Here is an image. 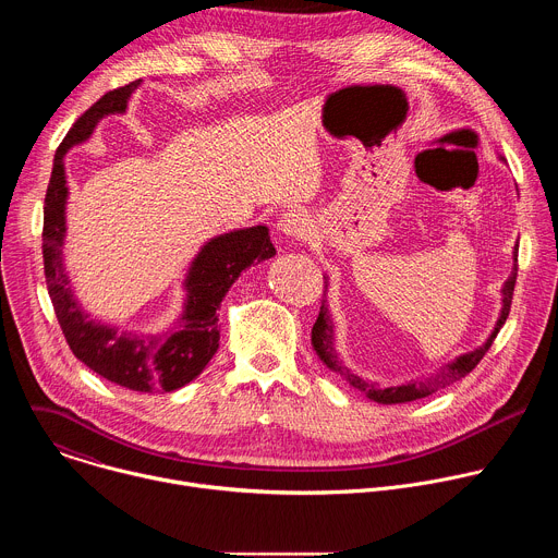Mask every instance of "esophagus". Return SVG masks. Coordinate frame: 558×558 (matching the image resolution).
Instances as JSON below:
<instances>
[{
  "label": "esophagus",
  "instance_id": "esophagus-1",
  "mask_svg": "<svg viewBox=\"0 0 558 558\" xmlns=\"http://www.w3.org/2000/svg\"><path fill=\"white\" fill-rule=\"evenodd\" d=\"M278 229L291 238V241H304L308 235V216L304 209H289L280 216L278 220Z\"/></svg>",
  "mask_w": 558,
  "mask_h": 558
}]
</instances>
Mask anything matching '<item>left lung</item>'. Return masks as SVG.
I'll return each instance as SVG.
<instances>
[{
    "mask_svg": "<svg viewBox=\"0 0 558 558\" xmlns=\"http://www.w3.org/2000/svg\"><path fill=\"white\" fill-rule=\"evenodd\" d=\"M514 284H517V250H514V271L512 276L506 280L504 289H501V295H504V306H501V315L499 320L495 325V331L490 333V338L486 340L484 347L474 349L465 355H459L457 360L444 364L437 373H433L430 377H422V379H411L402 386H379L377 381H368L360 375H355L351 368H347L342 364V360L338 357L336 353V331H333V323L329 317V306H327V291L323 295V306H320V313H317V320L311 329V344L317 353V357H320L333 373L342 375L353 388L362 390L371 402H377V404H407V402H415V400H422V397H428L446 386H450L452 381H459L461 377H465L476 364H480L484 360V355L488 353V349L493 347L499 329L506 325L508 320V313H510V304H512V293H514ZM327 289V284H325Z\"/></svg>",
    "mask_w": 558,
    "mask_h": 558,
    "instance_id": "left-lung-1",
    "label": "left lung"
}]
</instances>
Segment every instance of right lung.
Returning <instances> with one entry per match:
<instances>
[{
	"label": "right lung",
	"mask_w": 558,
	"mask_h": 558,
	"mask_svg": "<svg viewBox=\"0 0 558 558\" xmlns=\"http://www.w3.org/2000/svg\"><path fill=\"white\" fill-rule=\"evenodd\" d=\"M138 82L106 93L74 121L61 145L57 147L50 183L44 205V271L48 293L54 306L59 327L76 360H82L97 375L138 392L177 390L203 373L207 362L218 351V315L229 287L241 271L254 263L276 256L269 229L256 225L250 229H235L211 241L194 258L185 289L187 300L181 320L163 336H130L119 333L114 327L101 325L76 304L70 280L63 269V238H65V170L63 154L90 138L93 130L106 114H121L128 108L130 95Z\"/></svg>",
	"instance_id": "add662e5"
}]
</instances>
